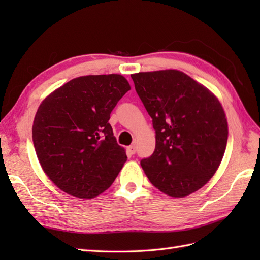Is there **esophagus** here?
I'll list each match as a JSON object with an SVG mask.
<instances>
[{"label":"esophagus","instance_id":"34e87169","mask_svg":"<svg viewBox=\"0 0 260 260\" xmlns=\"http://www.w3.org/2000/svg\"><path fill=\"white\" fill-rule=\"evenodd\" d=\"M127 152H128L129 154H132V155H133V154L136 153V146L135 145L128 146V147H127Z\"/></svg>","mask_w":260,"mask_h":260}]
</instances>
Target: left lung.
Returning <instances> with one entry per match:
<instances>
[{
	"label": "left lung",
	"mask_w": 260,
	"mask_h": 260,
	"mask_svg": "<svg viewBox=\"0 0 260 260\" xmlns=\"http://www.w3.org/2000/svg\"><path fill=\"white\" fill-rule=\"evenodd\" d=\"M153 120L155 150L141 165L151 183L172 198L207 184L222 161L228 121L207 87L180 70L131 75Z\"/></svg>",
	"instance_id": "8db88e82"
}]
</instances>
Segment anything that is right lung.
Listing matches in <instances>:
<instances>
[{
	"instance_id": "obj_1",
	"label": "right lung",
	"mask_w": 260,
	"mask_h": 260,
	"mask_svg": "<svg viewBox=\"0 0 260 260\" xmlns=\"http://www.w3.org/2000/svg\"><path fill=\"white\" fill-rule=\"evenodd\" d=\"M129 89L121 75H89L43 99L33 120V145L43 172L60 190L92 199L117 178L127 156L108 120Z\"/></svg>"
}]
</instances>
